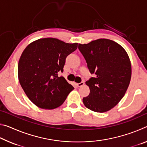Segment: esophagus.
I'll return each mask as SVG.
<instances>
[{"label": "esophagus", "instance_id": "esophagus-1", "mask_svg": "<svg viewBox=\"0 0 147 147\" xmlns=\"http://www.w3.org/2000/svg\"><path fill=\"white\" fill-rule=\"evenodd\" d=\"M84 84V82H80V83H78V84H76V86H78V87H81V86H82Z\"/></svg>", "mask_w": 147, "mask_h": 147}]
</instances>
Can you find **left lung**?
I'll return each instance as SVG.
<instances>
[{"instance_id":"obj_1","label":"left lung","mask_w":147,"mask_h":147,"mask_svg":"<svg viewBox=\"0 0 147 147\" xmlns=\"http://www.w3.org/2000/svg\"><path fill=\"white\" fill-rule=\"evenodd\" d=\"M78 49L90 73L95 74L86 82L90 93L83 98L84 104L95 112L110 110L123 98L130 82L131 66L127 53L108 39L79 43Z\"/></svg>"}]
</instances>
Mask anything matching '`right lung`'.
Instances as JSON below:
<instances>
[{
  "label": "right lung",
  "instance_id": "1",
  "mask_svg": "<svg viewBox=\"0 0 147 147\" xmlns=\"http://www.w3.org/2000/svg\"><path fill=\"white\" fill-rule=\"evenodd\" d=\"M77 47V43L47 38L32 42L24 49L18 63L19 81L35 105L46 109L58 108L74 89L58 73L63 72L67 56Z\"/></svg>",
  "mask_w": 147,
  "mask_h": 147
}]
</instances>
